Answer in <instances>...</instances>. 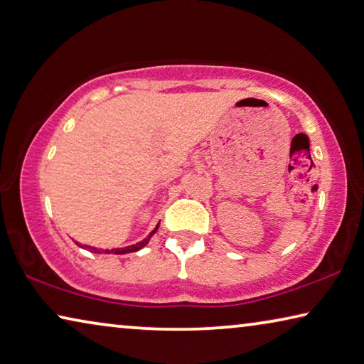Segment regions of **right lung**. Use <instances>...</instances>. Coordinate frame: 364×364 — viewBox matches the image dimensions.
<instances>
[{
    "instance_id": "right-lung-1",
    "label": "right lung",
    "mask_w": 364,
    "mask_h": 364,
    "mask_svg": "<svg viewBox=\"0 0 364 364\" xmlns=\"http://www.w3.org/2000/svg\"><path fill=\"white\" fill-rule=\"evenodd\" d=\"M159 225H160V222L155 225V228L152 230L151 233H149L146 238L144 240H141L139 243H136V245H131V246H126V247H113V250H105V251H100V250H97V247H94V246H87V245H80V243H76V245H79V247H84V250H87V251H90V252H95V255H102V252H105V255H128V252H136V251H139V250H142L144 246H146L149 241H151V238L152 236L155 235V232H157L159 230Z\"/></svg>"
}]
</instances>
